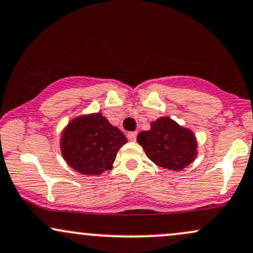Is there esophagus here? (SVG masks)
Listing matches in <instances>:
<instances>
[{
  "label": "esophagus",
  "instance_id": "obj_1",
  "mask_svg": "<svg viewBox=\"0 0 253 253\" xmlns=\"http://www.w3.org/2000/svg\"><path fill=\"white\" fill-rule=\"evenodd\" d=\"M127 138H128L130 141H134L136 139V132H129L128 134H127Z\"/></svg>",
  "mask_w": 253,
  "mask_h": 253
}]
</instances>
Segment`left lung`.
<instances>
[{
  "instance_id": "1",
  "label": "left lung",
  "mask_w": 253,
  "mask_h": 253,
  "mask_svg": "<svg viewBox=\"0 0 253 253\" xmlns=\"http://www.w3.org/2000/svg\"><path fill=\"white\" fill-rule=\"evenodd\" d=\"M136 141L153 163L173 171L184 169L197 155L194 133L167 117L153 121L151 129L139 133Z\"/></svg>"
}]
</instances>
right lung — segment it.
I'll use <instances>...</instances> for the list:
<instances>
[{
	"instance_id": "right-lung-1",
	"label": "right lung",
	"mask_w": 253,
	"mask_h": 253,
	"mask_svg": "<svg viewBox=\"0 0 253 253\" xmlns=\"http://www.w3.org/2000/svg\"><path fill=\"white\" fill-rule=\"evenodd\" d=\"M126 136L101 113L76 118L62 135V155L74 170L83 175H100L112 169Z\"/></svg>"
}]
</instances>
